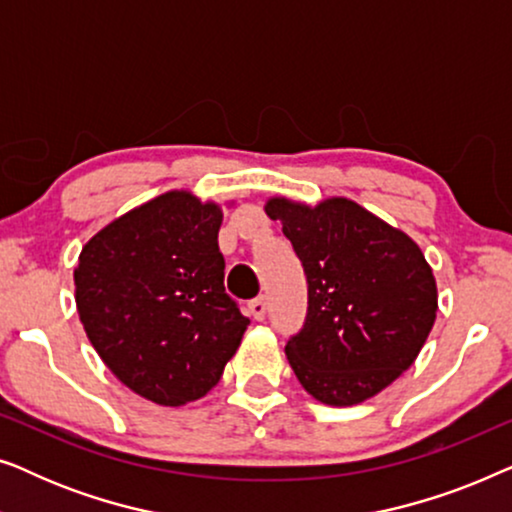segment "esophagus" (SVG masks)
<instances>
[{
    "instance_id": "1",
    "label": "esophagus",
    "mask_w": 512,
    "mask_h": 512,
    "mask_svg": "<svg viewBox=\"0 0 512 512\" xmlns=\"http://www.w3.org/2000/svg\"><path fill=\"white\" fill-rule=\"evenodd\" d=\"M249 310H251V314H254L256 321H263L265 314H268V300H265L263 296L254 298V300H251V303H249Z\"/></svg>"
}]
</instances>
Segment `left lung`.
<instances>
[{
	"instance_id": "8db88e82",
	"label": "left lung",
	"mask_w": 512,
	"mask_h": 512,
	"mask_svg": "<svg viewBox=\"0 0 512 512\" xmlns=\"http://www.w3.org/2000/svg\"><path fill=\"white\" fill-rule=\"evenodd\" d=\"M307 279V314L284 352L305 391L354 405L412 366L438 310L436 279L415 242L352 200L314 209L275 198L265 207Z\"/></svg>"
}]
</instances>
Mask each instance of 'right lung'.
Returning <instances> with one entry per match:
<instances>
[{
    "label": "right lung",
    "mask_w": 512,
    "mask_h": 512,
    "mask_svg": "<svg viewBox=\"0 0 512 512\" xmlns=\"http://www.w3.org/2000/svg\"><path fill=\"white\" fill-rule=\"evenodd\" d=\"M221 209L170 191L102 228L74 270L95 352L158 405L198 401L221 380L249 319L223 286Z\"/></svg>",
    "instance_id": "1"
}]
</instances>
